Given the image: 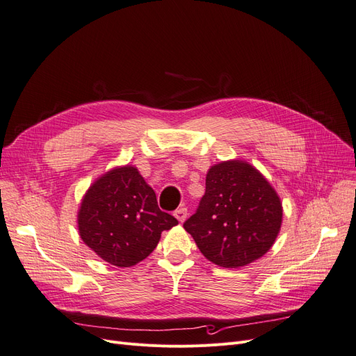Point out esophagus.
I'll list each match as a JSON object with an SVG mask.
<instances>
[{
    "mask_svg": "<svg viewBox=\"0 0 356 356\" xmlns=\"http://www.w3.org/2000/svg\"><path fill=\"white\" fill-rule=\"evenodd\" d=\"M175 216L179 222H184L186 218H188V208H179L175 211Z\"/></svg>",
    "mask_w": 356,
    "mask_h": 356,
    "instance_id": "esophagus-1",
    "label": "esophagus"
}]
</instances>
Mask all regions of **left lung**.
<instances>
[{
	"label": "left lung",
	"mask_w": 356,
	"mask_h": 356,
	"mask_svg": "<svg viewBox=\"0 0 356 356\" xmlns=\"http://www.w3.org/2000/svg\"><path fill=\"white\" fill-rule=\"evenodd\" d=\"M282 218V203L270 183L252 165L234 160L209 168L207 191L183 228L213 264L236 268L271 248Z\"/></svg>",
	"instance_id": "1"
}]
</instances>
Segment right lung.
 Segmentation results:
<instances>
[{"mask_svg": "<svg viewBox=\"0 0 356 356\" xmlns=\"http://www.w3.org/2000/svg\"><path fill=\"white\" fill-rule=\"evenodd\" d=\"M85 244L106 263L131 267L154 251L177 219L163 212L136 167L115 168L93 183L78 216Z\"/></svg>", "mask_w": 356, "mask_h": 356, "instance_id": "right-lung-1", "label": "right lung"}]
</instances>
